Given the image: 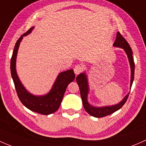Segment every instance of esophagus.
I'll list each match as a JSON object with an SVG mask.
<instances>
[{"label": "esophagus", "instance_id": "obj_1", "mask_svg": "<svg viewBox=\"0 0 146 146\" xmlns=\"http://www.w3.org/2000/svg\"><path fill=\"white\" fill-rule=\"evenodd\" d=\"M73 70H74V73H76V75H78L82 71V70H83V68H82V66L76 65V66L74 67V69H73Z\"/></svg>", "mask_w": 146, "mask_h": 146}]
</instances>
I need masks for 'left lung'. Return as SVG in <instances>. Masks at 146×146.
I'll use <instances>...</instances> for the list:
<instances>
[{
	"label": "left lung",
	"instance_id": "left-lung-1",
	"mask_svg": "<svg viewBox=\"0 0 146 146\" xmlns=\"http://www.w3.org/2000/svg\"><path fill=\"white\" fill-rule=\"evenodd\" d=\"M113 46L116 47H120L122 48L127 54V57H128L129 61L130 64V67H131V80H130V87H131L134 78V68L135 64L134 61V58L132 56V50L130 47L129 45L123 36L117 32V36H116V39L115 42L113 43ZM76 82H77L78 86L80 88V92L81 99L82 101V104H83L84 108L90 115L93 116L95 117H103L104 116H107L108 115L112 114L115 113L119 109H120L125 102L127 101L129 93L127 94L123 99V100L121 101L119 104L116 105L109 106H102V107H95L93 106L90 105L89 104L88 100H87V96H88L89 93V84L88 80H87V76L85 73H82L76 77Z\"/></svg>",
	"mask_w": 146,
	"mask_h": 146
}]
</instances>
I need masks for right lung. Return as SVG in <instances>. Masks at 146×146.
<instances>
[{"mask_svg":"<svg viewBox=\"0 0 146 146\" xmlns=\"http://www.w3.org/2000/svg\"><path fill=\"white\" fill-rule=\"evenodd\" d=\"M34 27L21 36L15 44L10 61L11 75L19 100L29 110L42 115H50L59 109L67 86L74 80L76 76L73 69L61 72L56 78L51 90L44 96H35L29 92L21 84L16 71V59L23 37L29 34Z\"/></svg>","mask_w":146,"mask_h":146,"instance_id":"add662e5","label":"right lung"}]
</instances>
